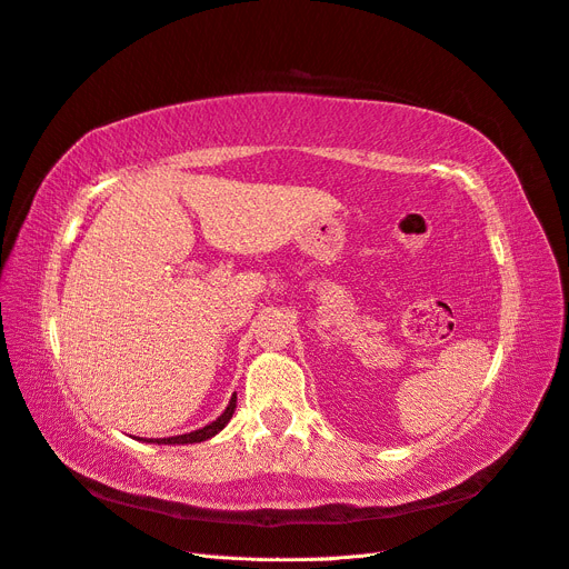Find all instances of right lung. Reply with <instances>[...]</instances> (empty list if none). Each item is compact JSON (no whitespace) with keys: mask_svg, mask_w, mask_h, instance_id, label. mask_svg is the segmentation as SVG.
Listing matches in <instances>:
<instances>
[{"mask_svg":"<svg viewBox=\"0 0 569 569\" xmlns=\"http://www.w3.org/2000/svg\"><path fill=\"white\" fill-rule=\"evenodd\" d=\"M233 412H236V393L231 396V402H229V408H226L212 425H207V427H202V429H198V431H190V433H181V436H169V438H150L148 443H157V446H188V443H202V441H207V438H212V436H217L226 425H229L231 421V417H233Z\"/></svg>","mask_w":569,"mask_h":569,"instance_id":"right-lung-1","label":"right lung"}]
</instances>
